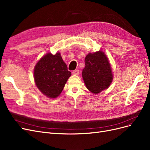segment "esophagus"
<instances>
[{
    "instance_id": "1",
    "label": "esophagus",
    "mask_w": 150,
    "mask_h": 150,
    "mask_svg": "<svg viewBox=\"0 0 150 150\" xmlns=\"http://www.w3.org/2000/svg\"><path fill=\"white\" fill-rule=\"evenodd\" d=\"M79 70H75L72 71V74L75 75H79Z\"/></svg>"
}]
</instances>
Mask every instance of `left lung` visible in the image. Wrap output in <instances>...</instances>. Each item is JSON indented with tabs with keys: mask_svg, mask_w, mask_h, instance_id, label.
Returning a JSON list of instances; mask_svg holds the SVG:
<instances>
[{
	"mask_svg": "<svg viewBox=\"0 0 150 150\" xmlns=\"http://www.w3.org/2000/svg\"><path fill=\"white\" fill-rule=\"evenodd\" d=\"M85 64L82 77L88 90L97 94L108 88L112 82L113 74L105 53L101 50L89 53L85 57Z\"/></svg>",
	"mask_w": 150,
	"mask_h": 150,
	"instance_id": "8db88e82",
	"label": "left lung"
}]
</instances>
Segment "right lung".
Wrapping results in <instances>:
<instances>
[{
    "mask_svg": "<svg viewBox=\"0 0 150 150\" xmlns=\"http://www.w3.org/2000/svg\"><path fill=\"white\" fill-rule=\"evenodd\" d=\"M34 80L37 88L47 97L57 98L71 76L59 52L48 53L38 61L34 68Z\"/></svg>",
    "mask_w": 150,
    "mask_h": 150,
    "instance_id": "obj_1",
    "label": "right lung"
}]
</instances>
